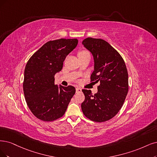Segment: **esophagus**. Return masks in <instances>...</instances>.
I'll use <instances>...</instances> for the list:
<instances>
[{"label":"esophagus","mask_w":157,"mask_h":157,"mask_svg":"<svg viewBox=\"0 0 157 157\" xmlns=\"http://www.w3.org/2000/svg\"><path fill=\"white\" fill-rule=\"evenodd\" d=\"M75 90H76V93H78V92H82V89H81L80 88H76V89H75Z\"/></svg>","instance_id":"obj_1"}]
</instances>
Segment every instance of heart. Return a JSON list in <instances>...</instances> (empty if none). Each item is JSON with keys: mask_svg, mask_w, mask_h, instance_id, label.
I'll use <instances>...</instances> for the list:
<instances>
[{"mask_svg": "<svg viewBox=\"0 0 157 157\" xmlns=\"http://www.w3.org/2000/svg\"><path fill=\"white\" fill-rule=\"evenodd\" d=\"M87 51H85V50H82V51H80L79 52L78 54H84V53H87Z\"/></svg>", "mask_w": 157, "mask_h": 157, "instance_id": "1", "label": "heart"}]
</instances>
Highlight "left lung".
<instances>
[{
    "label": "left lung",
    "instance_id": "left-lung-1",
    "mask_svg": "<svg viewBox=\"0 0 157 157\" xmlns=\"http://www.w3.org/2000/svg\"><path fill=\"white\" fill-rule=\"evenodd\" d=\"M82 44L94 57V70L90 81L100 85L98 92L83 89V113L96 122L113 118L122 107L128 92V73L122 57L113 46L101 39L88 37Z\"/></svg>",
    "mask_w": 157,
    "mask_h": 157
}]
</instances>
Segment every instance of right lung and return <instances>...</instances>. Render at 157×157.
<instances>
[{
    "instance_id": "add662e5",
    "label": "right lung",
    "mask_w": 157,
    "mask_h": 157,
    "mask_svg": "<svg viewBox=\"0 0 157 157\" xmlns=\"http://www.w3.org/2000/svg\"><path fill=\"white\" fill-rule=\"evenodd\" d=\"M78 43L77 39L50 40L27 62L23 90L29 109L38 119L51 121L65 113L75 89L55 85L54 75L61 71L67 56Z\"/></svg>"
}]
</instances>
